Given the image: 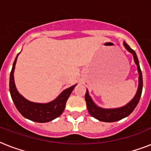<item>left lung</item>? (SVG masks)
<instances>
[{
	"label": "left lung",
	"instance_id": "left-lung-1",
	"mask_svg": "<svg viewBox=\"0 0 151 151\" xmlns=\"http://www.w3.org/2000/svg\"><path fill=\"white\" fill-rule=\"evenodd\" d=\"M124 48H126L127 50L129 51L130 53L132 54L134 58V61L135 63L137 66L139 73V86L136 94L135 96L130 102H129L127 105L122 106L120 108H115V109H103L97 105L95 104V103L92 101V98L90 97L88 94V91L86 90V93H85V101H86V104H87V108L88 112L92 117L96 118L97 120L101 121V122H114L119 121V120L124 118V117L129 116L136 106L138 104L139 101L140 99L141 94H142V90H143V76H142V72H141L140 66L139 63L138 58L136 55V52L133 49H132L129 47L127 43L124 42Z\"/></svg>",
	"mask_w": 151,
	"mask_h": 151
}]
</instances>
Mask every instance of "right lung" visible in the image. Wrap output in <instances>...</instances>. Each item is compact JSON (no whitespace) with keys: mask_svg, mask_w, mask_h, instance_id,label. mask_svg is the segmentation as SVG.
<instances>
[{"mask_svg":"<svg viewBox=\"0 0 151 151\" xmlns=\"http://www.w3.org/2000/svg\"><path fill=\"white\" fill-rule=\"evenodd\" d=\"M19 54L17 55L15 61L13 63L12 69L10 73V81H9L11 96L17 110L23 117L27 119L40 123L51 122L55 118L59 117L62 114V113L63 112L66 106V101L68 99L69 96H70L71 92L76 85L64 90L56 99L50 103H37L27 100L19 93L15 88V81H14V70H15V66Z\"/></svg>","mask_w":151,"mask_h":151,"instance_id":"right-lung-1","label":"right lung"}]
</instances>
